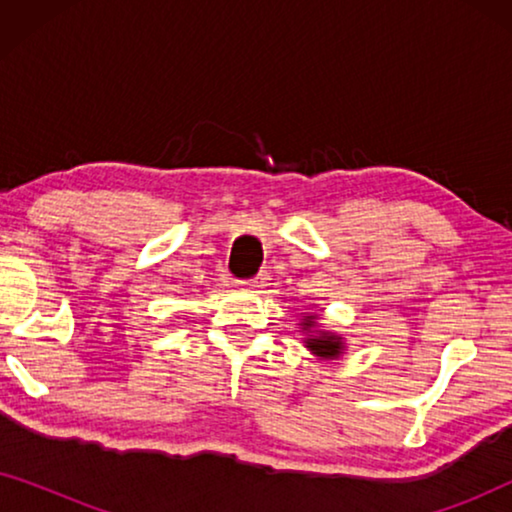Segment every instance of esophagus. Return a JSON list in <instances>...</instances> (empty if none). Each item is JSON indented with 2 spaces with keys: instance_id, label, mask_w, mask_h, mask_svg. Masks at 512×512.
Returning a JSON list of instances; mask_svg holds the SVG:
<instances>
[{
  "instance_id": "1",
  "label": "esophagus",
  "mask_w": 512,
  "mask_h": 512,
  "mask_svg": "<svg viewBox=\"0 0 512 512\" xmlns=\"http://www.w3.org/2000/svg\"><path fill=\"white\" fill-rule=\"evenodd\" d=\"M268 275H258V277H254V279H247V282H242V286L244 289H249V291H261V289H265V286H268Z\"/></svg>"
}]
</instances>
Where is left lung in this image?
I'll return each instance as SVG.
<instances>
[{
  "label": "left lung",
  "mask_w": 512,
  "mask_h": 512,
  "mask_svg": "<svg viewBox=\"0 0 512 512\" xmlns=\"http://www.w3.org/2000/svg\"><path fill=\"white\" fill-rule=\"evenodd\" d=\"M300 326H303V331L310 335V338L305 340V347L310 349L312 354L321 356V359H338V356L342 354V347H345L342 338H338L335 333H326V331L314 333V328H317V314H307V317L300 321Z\"/></svg>",
  "instance_id": "left-lung-1"
}]
</instances>
